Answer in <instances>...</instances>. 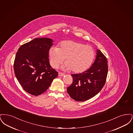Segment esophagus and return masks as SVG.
<instances>
[{
  "label": "esophagus",
  "mask_w": 133,
  "mask_h": 133,
  "mask_svg": "<svg viewBox=\"0 0 133 133\" xmlns=\"http://www.w3.org/2000/svg\"><path fill=\"white\" fill-rule=\"evenodd\" d=\"M65 74L63 73H61V72H59L58 73V76H63Z\"/></svg>",
  "instance_id": "esophagus-1"
}]
</instances>
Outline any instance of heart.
<instances>
[{
    "label": "heart",
    "instance_id": "heart-1",
    "mask_svg": "<svg viewBox=\"0 0 133 133\" xmlns=\"http://www.w3.org/2000/svg\"><path fill=\"white\" fill-rule=\"evenodd\" d=\"M50 63L57 68L65 58V69L74 73H82L87 69L95 57V51L90 46L68 40L62 42L58 48L51 47L49 50Z\"/></svg>",
    "mask_w": 133,
    "mask_h": 133
}]
</instances>
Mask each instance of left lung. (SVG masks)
<instances>
[{"instance_id": "1", "label": "left lung", "mask_w": 133, "mask_h": 133, "mask_svg": "<svg viewBox=\"0 0 133 133\" xmlns=\"http://www.w3.org/2000/svg\"><path fill=\"white\" fill-rule=\"evenodd\" d=\"M107 60L101 51L97 50L95 61L89 69L72 74L73 81L67 93L77 101H85L97 95L104 87L108 74Z\"/></svg>"}]
</instances>
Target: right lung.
<instances>
[{"label": "right lung", "mask_w": 133, "mask_h": 133, "mask_svg": "<svg viewBox=\"0 0 133 133\" xmlns=\"http://www.w3.org/2000/svg\"><path fill=\"white\" fill-rule=\"evenodd\" d=\"M53 42L50 38H35L21 45L16 53L14 62L15 75L23 89L31 95L43 93L58 76L48 58Z\"/></svg>", "instance_id": "right-lung-1"}]
</instances>
